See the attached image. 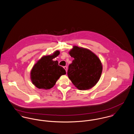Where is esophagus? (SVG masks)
Instances as JSON below:
<instances>
[{
    "label": "esophagus",
    "instance_id": "obj_1",
    "mask_svg": "<svg viewBox=\"0 0 134 134\" xmlns=\"http://www.w3.org/2000/svg\"><path fill=\"white\" fill-rule=\"evenodd\" d=\"M64 68L65 69V70H66V71L67 72V66H64Z\"/></svg>",
    "mask_w": 134,
    "mask_h": 134
}]
</instances>
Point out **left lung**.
Segmentation results:
<instances>
[{"instance_id":"1","label":"left lung","mask_w":134,"mask_h":134,"mask_svg":"<svg viewBox=\"0 0 134 134\" xmlns=\"http://www.w3.org/2000/svg\"><path fill=\"white\" fill-rule=\"evenodd\" d=\"M74 58L69 65L67 75L79 90H86L98 82L103 70L99 58L89 49L74 46L69 52Z\"/></svg>"}]
</instances>
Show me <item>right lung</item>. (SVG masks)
<instances>
[{
	"label": "right lung",
	"mask_w": 134,
	"mask_h": 134,
	"mask_svg": "<svg viewBox=\"0 0 134 134\" xmlns=\"http://www.w3.org/2000/svg\"><path fill=\"white\" fill-rule=\"evenodd\" d=\"M59 54V51H56L52 55L43 57L34 66L31 72V80L38 88H52L59 77L66 74L65 70L59 65L58 61L52 60Z\"/></svg>",
	"instance_id": "1"
}]
</instances>
